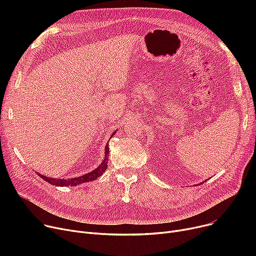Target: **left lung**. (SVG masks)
<instances>
[{
  "mask_svg": "<svg viewBox=\"0 0 256 256\" xmlns=\"http://www.w3.org/2000/svg\"><path fill=\"white\" fill-rule=\"evenodd\" d=\"M204 182H206V180H204Z\"/></svg>",
  "mask_w": 256,
  "mask_h": 256,
  "instance_id": "8db88e82",
  "label": "left lung"
}]
</instances>
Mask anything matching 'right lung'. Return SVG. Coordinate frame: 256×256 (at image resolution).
Wrapping results in <instances>:
<instances>
[{"mask_svg":"<svg viewBox=\"0 0 256 256\" xmlns=\"http://www.w3.org/2000/svg\"><path fill=\"white\" fill-rule=\"evenodd\" d=\"M116 134V130L111 134L110 136V139L115 135ZM109 143V142H108ZM106 143V147H104V158L102 160V164L96 167L94 170H92L91 172L89 173H86L84 174V176H78V178H48V176H42V174L40 173H37L38 176L42 178V180H44L46 182H48V184H52V186H78L80 184H84V182H91V180H94L98 178L100 176H102V174L104 172V170L106 169L108 167V160H109V144Z\"/></svg>","mask_w":256,"mask_h":256,"instance_id":"right-lung-1","label":"right lung"}]
</instances>
